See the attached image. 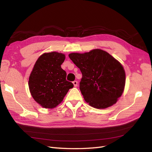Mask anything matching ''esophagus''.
I'll use <instances>...</instances> for the list:
<instances>
[{
	"label": "esophagus",
	"mask_w": 152,
	"mask_h": 152,
	"mask_svg": "<svg viewBox=\"0 0 152 152\" xmlns=\"http://www.w3.org/2000/svg\"><path fill=\"white\" fill-rule=\"evenodd\" d=\"M73 85H74V87H77V84H78V82L77 80H75L73 82Z\"/></svg>",
	"instance_id": "1"
}]
</instances>
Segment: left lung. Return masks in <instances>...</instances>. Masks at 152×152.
I'll return each mask as SVG.
<instances>
[{
  "label": "left lung",
  "mask_w": 152,
  "mask_h": 152,
  "mask_svg": "<svg viewBox=\"0 0 152 152\" xmlns=\"http://www.w3.org/2000/svg\"><path fill=\"white\" fill-rule=\"evenodd\" d=\"M68 56L82 73L80 90L87 103L98 109L116 103L126 83L125 71L120 63L101 49Z\"/></svg>",
  "instance_id": "1"
}]
</instances>
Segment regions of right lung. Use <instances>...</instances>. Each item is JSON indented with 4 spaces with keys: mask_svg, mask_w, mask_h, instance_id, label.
Listing matches in <instances>:
<instances>
[{
    "mask_svg": "<svg viewBox=\"0 0 152 152\" xmlns=\"http://www.w3.org/2000/svg\"><path fill=\"white\" fill-rule=\"evenodd\" d=\"M65 56L62 53H44L38 58L29 77L32 97L45 108L60 103L73 84L66 80V73L61 67Z\"/></svg>",
    "mask_w": 152,
    "mask_h": 152,
    "instance_id": "1",
    "label": "right lung"
}]
</instances>
